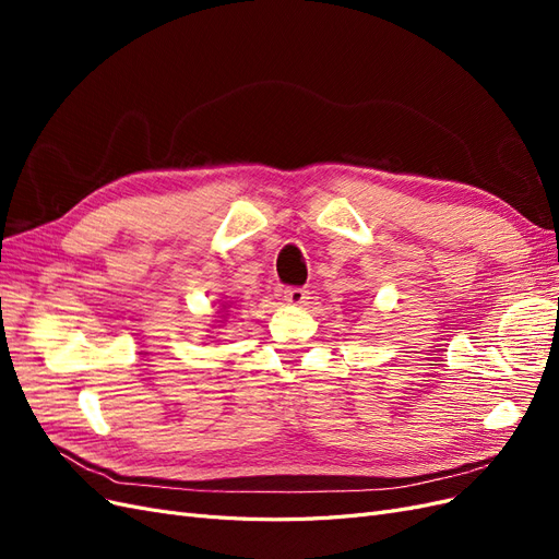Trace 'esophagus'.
Listing matches in <instances>:
<instances>
[{
    "instance_id": "esophagus-1",
    "label": "esophagus",
    "mask_w": 559,
    "mask_h": 559,
    "mask_svg": "<svg viewBox=\"0 0 559 559\" xmlns=\"http://www.w3.org/2000/svg\"><path fill=\"white\" fill-rule=\"evenodd\" d=\"M308 298V289H302V286H289V289H284V300L292 302V306H302Z\"/></svg>"
}]
</instances>
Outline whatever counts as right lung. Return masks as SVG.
<instances>
[{"mask_svg":"<svg viewBox=\"0 0 559 559\" xmlns=\"http://www.w3.org/2000/svg\"><path fill=\"white\" fill-rule=\"evenodd\" d=\"M226 308H228V302H224V306H222V310H224V312H226Z\"/></svg>","mask_w":559,"mask_h":559,"instance_id":"right-lung-1","label":"right lung"}]
</instances>
